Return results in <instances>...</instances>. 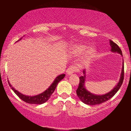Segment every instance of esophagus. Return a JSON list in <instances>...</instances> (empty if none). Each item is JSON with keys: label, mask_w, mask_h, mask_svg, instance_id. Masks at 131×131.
<instances>
[{"label": "esophagus", "mask_w": 131, "mask_h": 131, "mask_svg": "<svg viewBox=\"0 0 131 131\" xmlns=\"http://www.w3.org/2000/svg\"><path fill=\"white\" fill-rule=\"evenodd\" d=\"M78 67H77L76 66H70L67 69V71H66V72H67V74L70 75V74H73V73L76 72V71H78Z\"/></svg>", "instance_id": "1"}]
</instances>
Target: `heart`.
<instances>
[{"instance_id":"b5f03b06","label":"heart","mask_w":131,"mask_h":131,"mask_svg":"<svg viewBox=\"0 0 131 131\" xmlns=\"http://www.w3.org/2000/svg\"><path fill=\"white\" fill-rule=\"evenodd\" d=\"M86 49V46H83V45H80V46H76V48H74V52L78 53V54H80V53H83L84 51H85ZM94 49L93 48H90L88 51H87V57H92L94 53Z\"/></svg>"}]
</instances>
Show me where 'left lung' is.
Listing matches in <instances>:
<instances>
[{
	"mask_svg": "<svg viewBox=\"0 0 131 131\" xmlns=\"http://www.w3.org/2000/svg\"><path fill=\"white\" fill-rule=\"evenodd\" d=\"M110 43L111 46V50L113 52L119 53L120 54L122 55V52L121 48L119 47L116 43L113 42L112 40H110ZM83 74H85V70H83ZM85 76H80L79 78V86L76 90V94L78 97L80 98V100L83 102V103L88 105H97L100 104L104 103V102L108 101L112 98L114 95L116 94L118 90L120 89V88L122 85L123 79H124V64H123L122 70V74L120 79L119 82L117 83V85L114 87V88L110 92L107 94L103 95H94L91 94V92L86 90V89L84 87V83H85Z\"/></svg>",
	"mask_w": 131,
	"mask_h": 131,
	"instance_id": "obj_1",
	"label": "left lung"
}]
</instances>
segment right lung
Wrapping results in <instances>:
<instances>
[{
  "label": "right lung",
  "mask_w": 131,
  "mask_h": 131,
  "mask_svg": "<svg viewBox=\"0 0 131 131\" xmlns=\"http://www.w3.org/2000/svg\"><path fill=\"white\" fill-rule=\"evenodd\" d=\"M19 39V40H20ZM64 77H65V74H61L58 77H57V78L55 79L54 81L52 83V84L50 86V87L48 89L43 92L42 94L37 95L36 96H26L22 94H21L20 92H19L18 91H17L16 89L14 88L13 87L10 85L9 82H8L9 85L10 87L11 88L12 90L14 91V92L17 95V96L18 97L24 101L26 103H29V104H43L45 103L49 100V98L51 97V95L52 94V93L54 92L55 88H56L57 85L60 82L61 80L62 79H64Z\"/></svg>",
  "instance_id": "add662e5"
}]
</instances>
